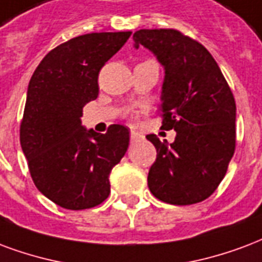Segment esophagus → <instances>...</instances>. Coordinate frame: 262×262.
I'll list each match as a JSON object with an SVG mask.
<instances>
[{
	"label": "esophagus",
	"instance_id": "34e87169",
	"mask_svg": "<svg viewBox=\"0 0 262 262\" xmlns=\"http://www.w3.org/2000/svg\"><path fill=\"white\" fill-rule=\"evenodd\" d=\"M130 140L133 141V143H137V141L143 140V136H141L140 133H137V132L132 130L130 132Z\"/></svg>",
	"mask_w": 262,
	"mask_h": 262
}]
</instances>
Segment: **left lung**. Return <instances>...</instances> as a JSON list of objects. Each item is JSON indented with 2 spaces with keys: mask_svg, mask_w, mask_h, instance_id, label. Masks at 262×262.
I'll list each match as a JSON object with an SVG mask.
<instances>
[{
  "mask_svg": "<svg viewBox=\"0 0 262 262\" xmlns=\"http://www.w3.org/2000/svg\"><path fill=\"white\" fill-rule=\"evenodd\" d=\"M158 59L165 76L158 111L173 143L147 135L157 148L148 189L168 204L208 199L224 179L236 146V104L218 63L204 46L173 29H141L133 34Z\"/></svg>",
  "mask_w": 262,
  "mask_h": 262,
  "instance_id": "8db88e82",
  "label": "left lung"
}]
</instances>
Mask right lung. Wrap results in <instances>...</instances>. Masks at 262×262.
<instances>
[{
	"instance_id": "right-lung-1",
	"label": "right lung",
	"mask_w": 262,
	"mask_h": 262,
	"mask_svg": "<svg viewBox=\"0 0 262 262\" xmlns=\"http://www.w3.org/2000/svg\"><path fill=\"white\" fill-rule=\"evenodd\" d=\"M132 32L90 33L54 48L29 82L20 146L38 190L67 210H86L110 195V173L129 147V129L105 135L82 125L98 97V73Z\"/></svg>"
}]
</instances>
